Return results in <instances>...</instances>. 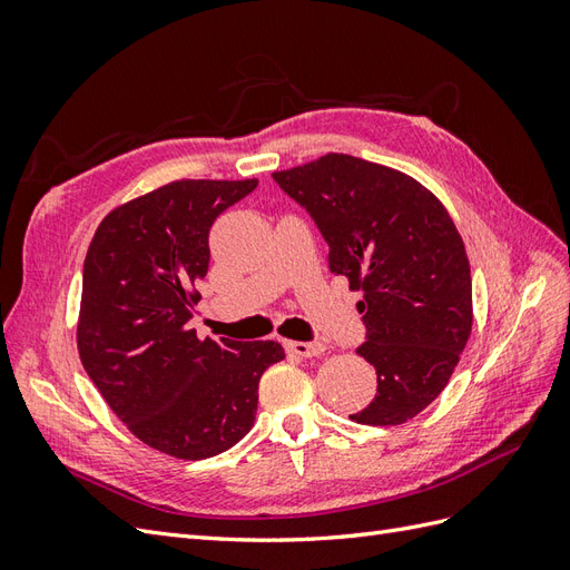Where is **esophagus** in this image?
<instances>
[{
	"instance_id": "34e87169",
	"label": "esophagus",
	"mask_w": 570,
	"mask_h": 570,
	"mask_svg": "<svg viewBox=\"0 0 570 570\" xmlns=\"http://www.w3.org/2000/svg\"><path fill=\"white\" fill-rule=\"evenodd\" d=\"M285 350L295 356L308 358V356H318L325 352V344L323 342H297V340H287L285 342Z\"/></svg>"
}]
</instances>
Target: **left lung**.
<instances>
[{
  "instance_id": "8db88e82",
  "label": "left lung",
  "mask_w": 570,
  "mask_h": 570,
  "mask_svg": "<svg viewBox=\"0 0 570 570\" xmlns=\"http://www.w3.org/2000/svg\"><path fill=\"white\" fill-rule=\"evenodd\" d=\"M273 180L314 218L331 273L364 292L356 354L375 368L377 392L352 421L406 423L450 383L471 335V266L454 220L419 180L350 154Z\"/></svg>"
}]
</instances>
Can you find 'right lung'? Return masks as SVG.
<instances>
[{
	"mask_svg": "<svg viewBox=\"0 0 570 570\" xmlns=\"http://www.w3.org/2000/svg\"><path fill=\"white\" fill-rule=\"evenodd\" d=\"M256 185L168 183L114 209L85 256L82 366L130 433L168 456L209 459L243 440L258 381L285 358L273 340H199L189 325L214 220Z\"/></svg>",
	"mask_w": 570,
	"mask_h": 570,
	"instance_id": "obj_1",
	"label": "right lung"
}]
</instances>
